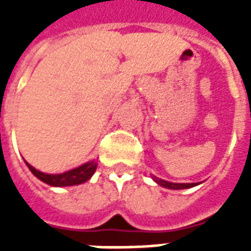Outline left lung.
<instances>
[{"label":"left lung","mask_w":251,"mask_h":251,"mask_svg":"<svg viewBox=\"0 0 251 251\" xmlns=\"http://www.w3.org/2000/svg\"><path fill=\"white\" fill-rule=\"evenodd\" d=\"M152 179L157 183L158 185H161L164 188L168 189H187V188H192L195 185L200 184V183H172V181H167V180L158 179L156 176H152Z\"/></svg>","instance_id":"1"}]
</instances>
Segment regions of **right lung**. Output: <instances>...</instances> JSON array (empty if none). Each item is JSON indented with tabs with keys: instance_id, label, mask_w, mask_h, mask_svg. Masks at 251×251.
Here are the masks:
<instances>
[{
	"instance_id": "right-lung-1",
	"label": "right lung",
	"mask_w": 251,
	"mask_h": 251,
	"mask_svg": "<svg viewBox=\"0 0 251 251\" xmlns=\"http://www.w3.org/2000/svg\"><path fill=\"white\" fill-rule=\"evenodd\" d=\"M25 164L37 179L41 180L46 184L52 185V187H71V185L83 184L87 180L91 179V176L95 174L97 167H98L97 161L91 160V161H87V163L82 164L76 168L70 169L67 172H63V174H44V172H40L33 168L29 163L25 161Z\"/></svg>"
}]
</instances>
